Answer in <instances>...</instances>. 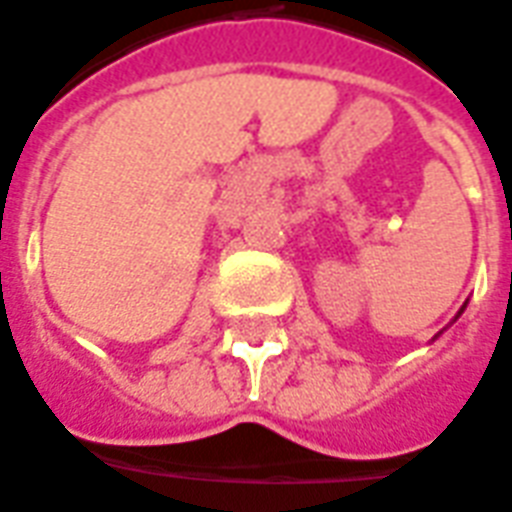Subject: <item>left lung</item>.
<instances>
[{"label": "left lung", "instance_id": "1", "mask_svg": "<svg viewBox=\"0 0 512 512\" xmlns=\"http://www.w3.org/2000/svg\"><path fill=\"white\" fill-rule=\"evenodd\" d=\"M459 314H462V311H459Z\"/></svg>", "mask_w": 512, "mask_h": 512}]
</instances>
